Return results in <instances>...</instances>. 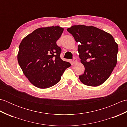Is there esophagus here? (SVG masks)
Listing matches in <instances>:
<instances>
[{"label":"esophagus","mask_w":127,"mask_h":127,"mask_svg":"<svg viewBox=\"0 0 127 127\" xmlns=\"http://www.w3.org/2000/svg\"><path fill=\"white\" fill-rule=\"evenodd\" d=\"M77 63V59L75 58H74L73 59V61H72V64H76Z\"/></svg>","instance_id":"esophagus-1"}]
</instances>
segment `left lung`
Listing matches in <instances>:
<instances>
[{
	"label": "left lung",
	"instance_id": "left-lung-1",
	"mask_svg": "<svg viewBox=\"0 0 127 127\" xmlns=\"http://www.w3.org/2000/svg\"><path fill=\"white\" fill-rule=\"evenodd\" d=\"M79 42L78 51L84 74L79 76L84 85L96 87L111 75L117 64L118 44L111 34L94 26L74 25L66 29Z\"/></svg>",
	"mask_w": 127,
	"mask_h": 127
}]
</instances>
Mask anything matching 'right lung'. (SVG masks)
<instances>
[{
  "label": "right lung",
  "instance_id": "1",
  "mask_svg": "<svg viewBox=\"0 0 127 127\" xmlns=\"http://www.w3.org/2000/svg\"><path fill=\"white\" fill-rule=\"evenodd\" d=\"M63 31L59 26L37 28L24 37L19 46V65L29 82L37 88L55 85L71 66L61 58V48L56 44Z\"/></svg>",
  "mask_w": 127,
  "mask_h": 127
}]
</instances>
